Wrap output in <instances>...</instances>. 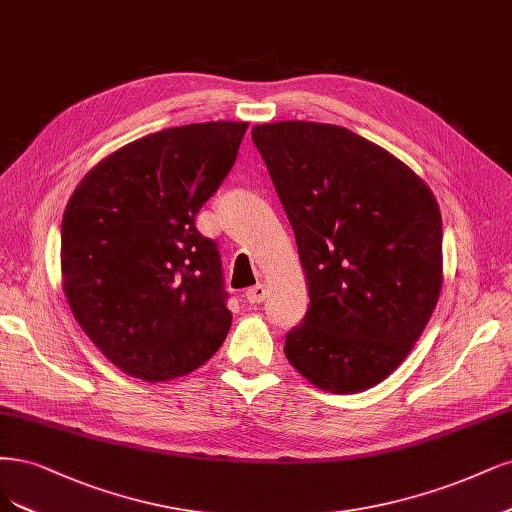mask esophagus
<instances>
[{
  "mask_svg": "<svg viewBox=\"0 0 512 512\" xmlns=\"http://www.w3.org/2000/svg\"><path fill=\"white\" fill-rule=\"evenodd\" d=\"M264 296H267V288H264L262 284H256V286H252V288L245 290V298H248V301H250L252 305L262 303V301H264Z\"/></svg>",
  "mask_w": 512,
  "mask_h": 512,
  "instance_id": "1",
  "label": "esophagus"
}]
</instances>
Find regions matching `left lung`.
<instances>
[{
  "mask_svg": "<svg viewBox=\"0 0 512 512\" xmlns=\"http://www.w3.org/2000/svg\"><path fill=\"white\" fill-rule=\"evenodd\" d=\"M309 286L286 358L334 394L377 385L407 358L443 286V220L426 182L381 146L322 122L258 125Z\"/></svg>",
  "mask_w": 512,
  "mask_h": 512,
  "instance_id": "1",
  "label": "left lung"
}]
</instances>
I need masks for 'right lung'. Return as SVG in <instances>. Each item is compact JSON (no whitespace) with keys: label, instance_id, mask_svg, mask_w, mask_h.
I'll return each instance as SVG.
<instances>
[{"label":"right lung","instance_id":"1","mask_svg":"<svg viewBox=\"0 0 512 512\" xmlns=\"http://www.w3.org/2000/svg\"><path fill=\"white\" fill-rule=\"evenodd\" d=\"M248 122H197L105 156L74 190L61 224L63 292L86 337L127 375L169 381L224 343L216 241L195 218L233 169Z\"/></svg>","mask_w":512,"mask_h":512}]
</instances>
